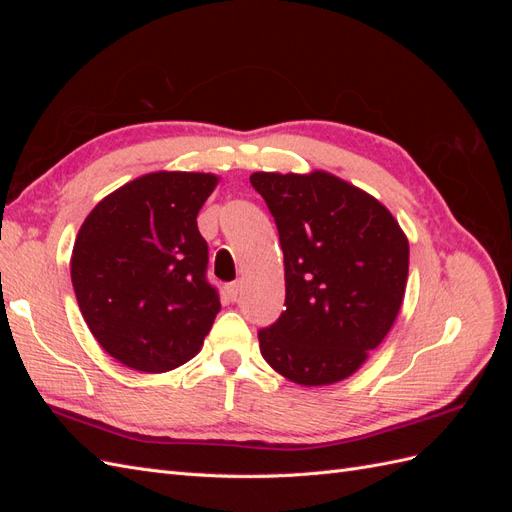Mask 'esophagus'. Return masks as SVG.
I'll list each match as a JSON object with an SVG mask.
<instances>
[{"mask_svg": "<svg viewBox=\"0 0 512 512\" xmlns=\"http://www.w3.org/2000/svg\"><path fill=\"white\" fill-rule=\"evenodd\" d=\"M241 288H243V284H241V282H232V284H228V286H226L228 299H230V301H237V299H239V294H241Z\"/></svg>", "mask_w": 512, "mask_h": 512, "instance_id": "esophagus-1", "label": "esophagus"}]
</instances>
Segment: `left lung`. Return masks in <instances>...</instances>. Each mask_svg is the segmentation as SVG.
I'll use <instances>...</instances> for the list:
<instances>
[{"label":"left lung","mask_w":512,"mask_h":512,"mask_svg":"<svg viewBox=\"0 0 512 512\" xmlns=\"http://www.w3.org/2000/svg\"><path fill=\"white\" fill-rule=\"evenodd\" d=\"M284 252L286 309L258 331L265 361L301 386L346 380L391 331L410 245L380 200L327 170L254 173Z\"/></svg>","instance_id":"obj_1"}]
</instances>
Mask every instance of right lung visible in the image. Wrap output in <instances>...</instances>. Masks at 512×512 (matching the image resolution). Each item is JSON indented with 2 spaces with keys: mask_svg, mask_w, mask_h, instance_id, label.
<instances>
[{
  "mask_svg": "<svg viewBox=\"0 0 512 512\" xmlns=\"http://www.w3.org/2000/svg\"><path fill=\"white\" fill-rule=\"evenodd\" d=\"M211 173L158 170L102 198L74 241L76 301L98 344L126 367L164 374L203 348L220 312L198 211Z\"/></svg>",
  "mask_w": 512,
  "mask_h": 512,
  "instance_id": "obj_1",
  "label": "right lung"
}]
</instances>
